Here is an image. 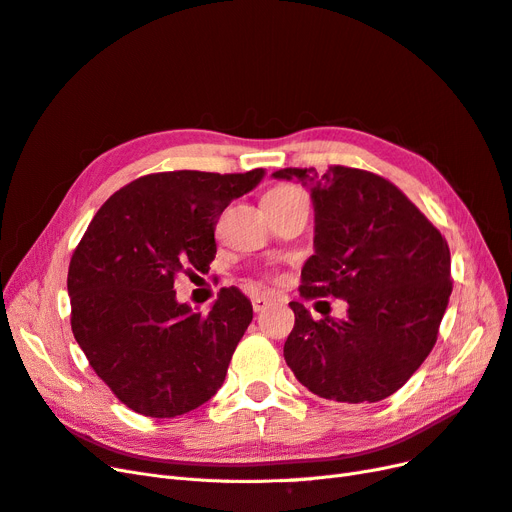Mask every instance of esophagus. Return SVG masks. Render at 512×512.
<instances>
[{"mask_svg": "<svg viewBox=\"0 0 512 512\" xmlns=\"http://www.w3.org/2000/svg\"><path fill=\"white\" fill-rule=\"evenodd\" d=\"M271 297H267V294H256V297L252 299V307L254 312H265V309L271 305Z\"/></svg>", "mask_w": 512, "mask_h": 512, "instance_id": "1", "label": "esophagus"}]
</instances>
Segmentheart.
<instances>
[{
  "label": "heart",
  "instance_id": "obj_1",
  "mask_svg": "<svg viewBox=\"0 0 512 512\" xmlns=\"http://www.w3.org/2000/svg\"><path fill=\"white\" fill-rule=\"evenodd\" d=\"M303 192H299L297 188H292V185H277V188L269 190L265 194V200H286L292 196H301Z\"/></svg>",
  "mask_w": 512,
  "mask_h": 512
}]
</instances>
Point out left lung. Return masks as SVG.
<instances>
[{"mask_svg": "<svg viewBox=\"0 0 512 512\" xmlns=\"http://www.w3.org/2000/svg\"><path fill=\"white\" fill-rule=\"evenodd\" d=\"M314 203V256L301 297L348 303L346 318L314 320L292 301L284 359L307 391L374 404L408 382L438 339L451 297L444 237L391 181L359 168H284Z\"/></svg>", "mask_w": 512, "mask_h": 512, "instance_id": "left-lung-1", "label": "left lung"}]
</instances>
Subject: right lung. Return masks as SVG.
<instances>
[{
  "instance_id": "add662e5",
  "label": "right lung",
  "mask_w": 512,
  "mask_h": 512,
  "mask_svg": "<svg viewBox=\"0 0 512 512\" xmlns=\"http://www.w3.org/2000/svg\"><path fill=\"white\" fill-rule=\"evenodd\" d=\"M262 177L265 168L147 175L115 192L87 226L68 269L72 333L134 412L181 416L224 384L252 303L235 286L222 288L203 316L177 301L175 275L209 271L222 211Z\"/></svg>"
}]
</instances>
